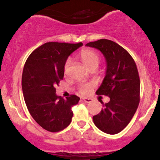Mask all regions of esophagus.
I'll return each instance as SVG.
<instances>
[{
	"mask_svg": "<svg viewBox=\"0 0 160 160\" xmlns=\"http://www.w3.org/2000/svg\"><path fill=\"white\" fill-rule=\"evenodd\" d=\"M82 100L86 103H90V102H92V99L90 98H82Z\"/></svg>",
	"mask_w": 160,
	"mask_h": 160,
	"instance_id": "34e87169",
	"label": "esophagus"
}]
</instances>
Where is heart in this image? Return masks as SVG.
Returning a JSON list of instances; mask_svg holds the SVG:
<instances>
[{"mask_svg": "<svg viewBox=\"0 0 160 160\" xmlns=\"http://www.w3.org/2000/svg\"><path fill=\"white\" fill-rule=\"evenodd\" d=\"M79 58L81 60L84 65L90 71L92 69H96L100 63V56L95 52V50L91 49H82L81 52L79 54ZM69 58H68L65 62L64 65V71L66 73L70 65ZM93 84L91 82H87V83H81L79 86V92L82 94H88L92 88Z\"/></svg>", "mask_w": 160, "mask_h": 160, "instance_id": "1", "label": "heart"}]
</instances>
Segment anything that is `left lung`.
Instances as JSON below:
<instances>
[{
  "mask_svg": "<svg viewBox=\"0 0 160 160\" xmlns=\"http://www.w3.org/2000/svg\"><path fill=\"white\" fill-rule=\"evenodd\" d=\"M86 47H94L103 53L107 62L105 78L96 91L106 95L109 102L103 104L93 122L104 132L115 135L126 127L132 119L140 102V78L133 58L123 47L115 42L101 39Z\"/></svg>",
  "mask_w": 160,
  "mask_h": 160,
  "instance_id": "8db88e82",
  "label": "left lung"
}]
</instances>
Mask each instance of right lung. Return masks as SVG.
Wrapping results in <instances>:
<instances>
[{
  "label": "right lung",
  "mask_w": 160,
  "mask_h": 160,
  "mask_svg": "<svg viewBox=\"0 0 160 160\" xmlns=\"http://www.w3.org/2000/svg\"><path fill=\"white\" fill-rule=\"evenodd\" d=\"M81 46V42H49L34 49L25 62L22 77L25 102L34 120L47 131L58 132L71 123V108L80 98L58 96L56 86L63 80L68 57Z\"/></svg>",
  "instance_id": "add662e5"
}]
</instances>
